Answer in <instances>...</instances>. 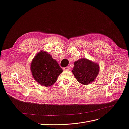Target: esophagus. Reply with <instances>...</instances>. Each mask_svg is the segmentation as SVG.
Masks as SVG:
<instances>
[{
  "label": "esophagus",
  "mask_w": 129,
  "mask_h": 129,
  "mask_svg": "<svg viewBox=\"0 0 129 129\" xmlns=\"http://www.w3.org/2000/svg\"><path fill=\"white\" fill-rule=\"evenodd\" d=\"M70 69L69 67H65L63 68V70H68Z\"/></svg>",
  "instance_id": "34e87169"
}]
</instances>
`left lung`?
Segmentation results:
<instances>
[{"mask_svg": "<svg viewBox=\"0 0 129 129\" xmlns=\"http://www.w3.org/2000/svg\"><path fill=\"white\" fill-rule=\"evenodd\" d=\"M72 73L78 82L87 85L93 82L99 71V65L86 58H81L75 62Z\"/></svg>", "mask_w": 129, "mask_h": 129, "instance_id": "8db88e82", "label": "left lung"}]
</instances>
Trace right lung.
<instances>
[{
	"label": "right lung",
	"instance_id": "right-lung-1",
	"mask_svg": "<svg viewBox=\"0 0 129 129\" xmlns=\"http://www.w3.org/2000/svg\"><path fill=\"white\" fill-rule=\"evenodd\" d=\"M31 71L34 79L44 86H50L56 82L62 72L57 61L45 51H40L31 63Z\"/></svg>",
	"mask_w": 129,
	"mask_h": 129
}]
</instances>
